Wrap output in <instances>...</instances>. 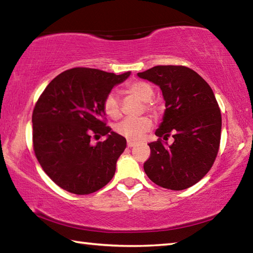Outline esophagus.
<instances>
[{
    "mask_svg": "<svg viewBox=\"0 0 253 253\" xmlns=\"http://www.w3.org/2000/svg\"><path fill=\"white\" fill-rule=\"evenodd\" d=\"M127 146H128V147L135 146V142H131V140H128V142H127Z\"/></svg>",
    "mask_w": 253,
    "mask_h": 253,
    "instance_id": "esophagus-1",
    "label": "esophagus"
}]
</instances>
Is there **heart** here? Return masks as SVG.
I'll list each match as a JSON object with an SVG mask.
<instances>
[{"label":"heart","instance_id":"1","mask_svg":"<svg viewBox=\"0 0 253 253\" xmlns=\"http://www.w3.org/2000/svg\"><path fill=\"white\" fill-rule=\"evenodd\" d=\"M127 91L131 95L139 98L142 101L146 102V108L151 111H157V106L152 102L154 96V89L149 84L145 81H131L126 85ZM104 110L106 115L110 118L116 119L121 116V101L116 92L111 91L106 96L104 100ZM152 127V122L148 117H127L118 123L115 129L119 135L129 140H137Z\"/></svg>","mask_w":253,"mask_h":253}]
</instances>
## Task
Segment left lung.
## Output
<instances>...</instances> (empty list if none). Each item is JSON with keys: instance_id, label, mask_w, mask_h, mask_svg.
I'll return each instance as SVG.
<instances>
[{"instance_id": "left-lung-1", "label": "left lung", "mask_w": 253, "mask_h": 253, "mask_svg": "<svg viewBox=\"0 0 253 253\" xmlns=\"http://www.w3.org/2000/svg\"><path fill=\"white\" fill-rule=\"evenodd\" d=\"M137 76L161 88L166 109L148 144L151 156L144 170L152 182L181 191L205 176L219 152L221 111L202 77L183 66H156ZM169 134L174 142L167 143Z\"/></svg>"}]
</instances>
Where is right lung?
<instances>
[{"label":"right lung","instance_id":"add662e5","mask_svg":"<svg viewBox=\"0 0 253 253\" xmlns=\"http://www.w3.org/2000/svg\"><path fill=\"white\" fill-rule=\"evenodd\" d=\"M129 75L74 68L55 77L38 99L33 149L46 175L63 190L90 194L113 178L126 139L106 126L104 100ZM91 135L106 139L92 145Z\"/></svg>","mask_w":253,"mask_h":253}]
</instances>
